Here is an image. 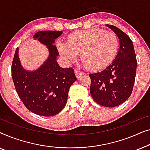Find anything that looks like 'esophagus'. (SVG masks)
<instances>
[{
    "label": "esophagus",
    "mask_w": 150,
    "mask_h": 150,
    "mask_svg": "<svg viewBox=\"0 0 150 150\" xmlns=\"http://www.w3.org/2000/svg\"><path fill=\"white\" fill-rule=\"evenodd\" d=\"M74 72H75V74H76V77L78 78V79L81 77V76L84 75V74H85L84 72H83V71H80V70H78V69H75Z\"/></svg>",
    "instance_id": "obj_1"
}]
</instances>
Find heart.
I'll use <instances>...</instances> for the list:
<instances>
[{"mask_svg": "<svg viewBox=\"0 0 150 150\" xmlns=\"http://www.w3.org/2000/svg\"><path fill=\"white\" fill-rule=\"evenodd\" d=\"M59 50L69 61L81 53V60L87 68L99 70L114 60L119 48L115 33L102 28H91L71 33L67 43L59 42Z\"/></svg>", "mask_w": 150, "mask_h": 150, "instance_id": "heart-1", "label": "heart"}]
</instances>
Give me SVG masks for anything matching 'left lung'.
<instances>
[{
    "label": "left lung",
    "mask_w": 150,
    "mask_h": 150,
    "mask_svg": "<svg viewBox=\"0 0 150 150\" xmlns=\"http://www.w3.org/2000/svg\"><path fill=\"white\" fill-rule=\"evenodd\" d=\"M120 39V47L111 64L100 72L89 74L90 93L98 104L115 107L126 101L132 92L137 61L132 40L122 30L106 24Z\"/></svg>",
    "instance_id": "left-lung-1"
}]
</instances>
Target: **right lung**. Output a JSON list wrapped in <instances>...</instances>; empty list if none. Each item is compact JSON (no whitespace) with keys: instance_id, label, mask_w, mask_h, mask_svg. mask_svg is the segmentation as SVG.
<instances>
[{"instance_id":"obj_1","label":"right lung","mask_w":150,"mask_h":150,"mask_svg":"<svg viewBox=\"0 0 150 150\" xmlns=\"http://www.w3.org/2000/svg\"><path fill=\"white\" fill-rule=\"evenodd\" d=\"M62 31H39L33 38L46 45L49 57L44 65L33 71L22 68L18 48L12 61L11 76L18 96L28 110L42 116L58 114L67 103L69 87L76 81L74 69L62 68L57 61L59 52L53 45Z\"/></svg>"}]
</instances>
